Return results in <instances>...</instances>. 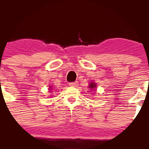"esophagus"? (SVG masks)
I'll use <instances>...</instances> for the list:
<instances>
[{
	"mask_svg": "<svg viewBox=\"0 0 149 149\" xmlns=\"http://www.w3.org/2000/svg\"><path fill=\"white\" fill-rule=\"evenodd\" d=\"M69 86H71V87H77L78 86H79V83H78L77 81L72 82V83L69 84Z\"/></svg>",
	"mask_w": 149,
	"mask_h": 149,
	"instance_id": "esophagus-1",
	"label": "esophagus"
}]
</instances>
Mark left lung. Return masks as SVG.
I'll return each instance as SVG.
<instances>
[{
  "instance_id": "8db88e82",
  "label": "left lung",
  "mask_w": 149,
  "mask_h": 149,
  "mask_svg": "<svg viewBox=\"0 0 149 149\" xmlns=\"http://www.w3.org/2000/svg\"><path fill=\"white\" fill-rule=\"evenodd\" d=\"M88 88H89L91 91H94V89H96V88H97V84L93 81L90 82L89 85H88Z\"/></svg>"
}]
</instances>
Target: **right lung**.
<instances>
[{
	"instance_id": "1",
	"label": "right lung",
	"mask_w": 149,
	"mask_h": 149,
	"mask_svg": "<svg viewBox=\"0 0 149 149\" xmlns=\"http://www.w3.org/2000/svg\"><path fill=\"white\" fill-rule=\"evenodd\" d=\"M49 92H51V91H52V90H50V89H52V86H49Z\"/></svg>"
}]
</instances>
